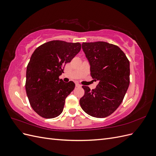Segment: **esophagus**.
Listing matches in <instances>:
<instances>
[{"label":"esophagus","mask_w":156,"mask_h":156,"mask_svg":"<svg viewBox=\"0 0 156 156\" xmlns=\"http://www.w3.org/2000/svg\"><path fill=\"white\" fill-rule=\"evenodd\" d=\"M75 86H76L77 87H81V84H79V83H75Z\"/></svg>","instance_id":"1"}]
</instances>
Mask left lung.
I'll return each instance as SVG.
<instances>
[{"mask_svg": "<svg viewBox=\"0 0 156 156\" xmlns=\"http://www.w3.org/2000/svg\"><path fill=\"white\" fill-rule=\"evenodd\" d=\"M82 48L90 64V75L100 82L95 89L83 86L79 103L96 118L111 115L120 106L129 85V61L119 47L104 41L83 42Z\"/></svg>", "mask_w": 156, "mask_h": 156, "instance_id": "obj_1", "label": "left lung"}]
</instances>
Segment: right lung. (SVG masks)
<instances>
[{
  "instance_id": "right-lung-1",
  "label": "right lung",
  "mask_w": 156,
  "mask_h": 156,
  "mask_svg": "<svg viewBox=\"0 0 156 156\" xmlns=\"http://www.w3.org/2000/svg\"><path fill=\"white\" fill-rule=\"evenodd\" d=\"M81 49L78 42L53 40L32 53L27 68L25 88L30 106L40 116L53 119L62 113L66 98L75 85L72 81L64 83L59 76Z\"/></svg>"
}]
</instances>
